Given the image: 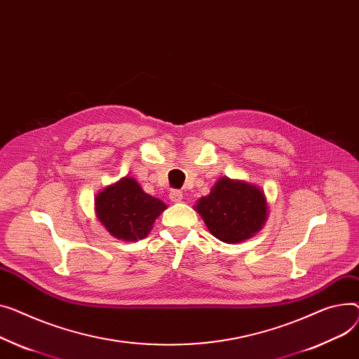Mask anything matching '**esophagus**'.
Here are the masks:
<instances>
[{
    "label": "esophagus",
    "mask_w": 359,
    "mask_h": 359,
    "mask_svg": "<svg viewBox=\"0 0 359 359\" xmlns=\"http://www.w3.org/2000/svg\"><path fill=\"white\" fill-rule=\"evenodd\" d=\"M169 199H170L172 202H175V203L182 202V199H183V194L180 192V190H172V192L169 194Z\"/></svg>",
    "instance_id": "34e87169"
}]
</instances>
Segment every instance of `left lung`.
Wrapping results in <instances>:
<instances>
[{"instance_id":"1","label":"left lung","mask_w":359,"mask_h":359,"mask_svg":"<svg viewBox=\"0 0 359 359\" xmlns=\"http://www.w3.org/2000/svg\"><path fill=\"white\" fill-rule=\"evenodd\" d=\"M209 232L226 244L252 238L269 218L267 198L261 187L245 180L221 177L210 194L195 205Z\"/></svg>"}]
</instances>
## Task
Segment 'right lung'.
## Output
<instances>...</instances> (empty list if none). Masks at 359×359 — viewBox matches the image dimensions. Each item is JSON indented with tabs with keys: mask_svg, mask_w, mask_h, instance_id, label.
<instances>
[{
	"mask_svg": "<svg viewBox=\"0 0 359 359\" xmlns=\"http://www.w3.org/2000/svg\"><path fill=\"white\" fill-rule=\"evenodd\" d=\"M165 203L146 194L134 177H123L95 196V215L118 240L138 241L146 238Z\"/></svg>",
	"mask_w": 359,
	"mask_h": 359,
	"instance_id": "right-lung-1",
	"label": "right lung"
}]
</instances>
